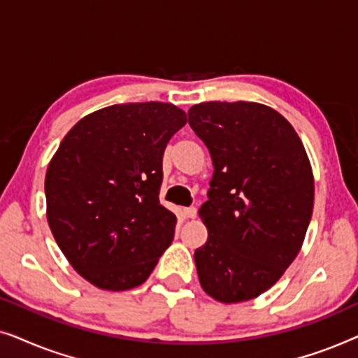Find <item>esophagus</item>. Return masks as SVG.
<instances>
[{
  "label": "esophagus",
  "mask_w": 358,
  "mask_h": 358,
  "mask_svg": "<svg viewBox=\"0 0 358 358\" xmlns=\"http://www.w3.org/2000/svg\"><path fill=\"white\" fill-rule=\"evenodd\" d=\"M184 217L185 218H195V217H197V208H194V207L184 208Z\"/></svg>",
  "instance_id": "obj_1"
}]
</instances>
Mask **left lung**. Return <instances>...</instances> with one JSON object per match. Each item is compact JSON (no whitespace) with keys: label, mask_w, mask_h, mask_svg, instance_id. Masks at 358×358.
Segmentation results:
<instances>
[{"label":"left lung","mask_w":358,"mask_h":358,"mask_svg":"<svg viewBox=\"0 0 358 358\" xmlns=\"http://www.w3.org/2000/svg\"><path fill=\"white\" fill-rule=\"evenodd\" d=\"M189 124L213 163L199 208L208 238L194 259L203 292L243 303L267 292L295 261L315 203V178L300 136L259 102H202Z\"/></svg>","instance_id":"8db88e82"}]
</instances>
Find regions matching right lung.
<instances>
[{"instance_id":"obj_1","label":"right lung","mask_w":358,"mask_h":358,"mask_svg":"<svg viewBox=\"0 0 358 358\" xmlns=\"http://www.w3.org/2000/svg\"><path fill=\"white\" fill-rule=\"evenodd\" d=\"M185 124L174 104H114L73 125L48 163V227L101 290L141 285L173 243L178 218L159 203V187L166 145Z\"/></svg>"}]
</instances>
